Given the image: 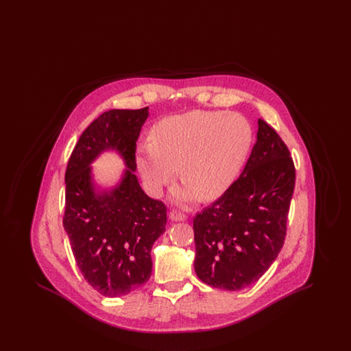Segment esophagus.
I'll return each instance as SVG.
<instances>
[{
	"label": "esophagus",
	"mask_w": 351,
	"mask_h": 351,
	"mask_svg": "<svg viewBox=\"0 0 351 351\" xmlns=\"http://www.w3.org/2000/svg\"><path fill=\"white\" fill-rule=\"evenodd\" d=\"M169 218L172 219V221H185L186 219V216L182 213V212H179V210H171L169 212Z\"/></svg>",
	"instance_id": "esophagus-1"
}]
</instances>
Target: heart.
Instances as JSON below:
<instances>
[{
    "label": "heart",
    "instance_id": "b5f03b06",
    "mask_svg": "<svg viewBox=\"0 0 351 351\" xmlns=\"http://www.w3.org/2000/svg\"><path fill=\"white\" fill-rule=\"evenodd\" d=\"M252 132L238 113L193 110L165 118L154 128V138L135 146V165L146 191L159 196L178 176V202L215 200L237 179L250 150Z\"/></svg>",
    "mask_w": 351,
    "mask_h": 351
}]
</instances>
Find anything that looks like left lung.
Returning <instances> with one entry per match:
<instances>
[{
	"mask_svg": "<svg viewBox=\"0 0 351 351\" xmlns=\"http://www.w3.org/2000/svg\"><path fill=\"white\" fill-rule=\"evenodd\" d=\"M278 133L258 119L241 176L193 218L195 271L208 285L238 291L255 283L283 247L295 166Z\"/></svg>",
	"mask_w": 351,
	"mask_h": 351,
	"instance_id": "obj_1",
	"label": "left lung"
}]
</instances>
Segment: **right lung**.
Masks as SVG:
<instances>
[{"instance_id": "add662e5", "label": "right lung", "mask_w": 351, "mask_h": 351, "mask_svg": "<svg viewBox=\"0 0 351 351\" xmlns=\"http://www.w3.org/2000/svg\"><path fill=\"white\" fill-rule=\"evenodd\" d=\"M149 108L112 109L82 134L66 169L63 226L84 279L102 296H123L151 276V249L166 232L167 208L138 183L135 146ZM116 150L128 167L109 191L95 189L90 165Z\"/></svg>"}]
</instances>
